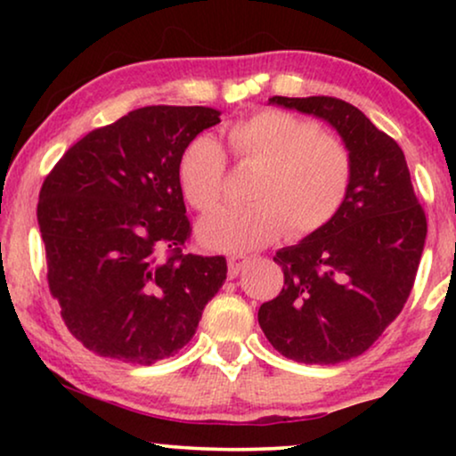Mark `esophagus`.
Instances as JSON below:
<instances>
[{
  "label": "esophagus",
  "mask_w": 456,
  "mask_h": 456,
  "mask_svg": "<svg viewBox=\"0 0 456 456\" xmlns=\"http://www.w3.org/2000/svg\"><path fill=\"white\" fill-rule=\"evenodd\" d=\"M247 261H248V257H247V255H242V253L228 255V276H230V278L239 276L242 267L247 265Z\"/></svg>",
  "instance_id": "1"
}]
</instances>
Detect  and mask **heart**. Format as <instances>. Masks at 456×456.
Segmentation results:
<instances>
[{"label":"heart","mask_w":456,"mask_h":456,"mask_svg":"<svg viewBox=\"0 0 456 456\" xmlns=\"http://www.w3.org/2000/svg\"><path fill=\"white\" fill-rule=\"evenodd\" d=\"M230 158L255 167L247 208L226 209L199 226L220 251H253L282 236L303 239L338 214L351 191L354 158L334 130L292 111L265 108L226 128ZM228 159L209 136H197L178 159L180 191L191 208L211 214L226 199Z\"/></svg>","instance_id":"b5f03b06"}]
</instances>
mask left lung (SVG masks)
<instances>
[{
  "label": "left lung",
  "mask_w": 456,
  "mask_h": 456,
  "mask_svg": "<svg viewBox=\"0 0 456 456\" xmlns=\"http://www.w3.org/2000/svg\"><path fill=\"white\" fill-rule=\"evenodd\" d=\"M320 116L351 147V191L326 226L280 248V295L259 307V326L284 357L334 365L365 353L396 320L415 284L428 220L398 142L336 97H270Z\"/></svg>",
  "instance_id": "1"
}]
</instances>
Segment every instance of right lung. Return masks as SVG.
I'll return each mask as SVG.
<instances>
[{"instance_id": "add662e5", "label": "right lung", "mask_w": 456, "mask_h": 456, "mask_svg": "<svg viewBox=\"0 0 456 456\" xmlns=\"http://www.w3.org/2000/svg\"><path fill=\"white\" fill-rule=\"evenodd\" d=\"M217 122L220 111L201 105L134 110L74 142L43 180L49 292L89 351L153 365L195 336L226 259L186 253L178 159Z\"/></svg>"}]
</instances>
